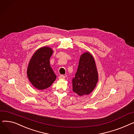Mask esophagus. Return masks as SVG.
<instances>
[{
	"label": "esophagus",
	"instance_id": "obj_1",
	"mask_svg": "<svg viewBox=\"0 0 134 134\" xmlns=\"http://www.w3.org/2000/svg\"><path fill=\"white\" fill-rule=\"evenodd\" d=\"M59 78L60 79H65V76L63 75H61L59 76Z\"/></svg>",
	"mask_w": 134,
	"mask_h": 134
}]
</instances>
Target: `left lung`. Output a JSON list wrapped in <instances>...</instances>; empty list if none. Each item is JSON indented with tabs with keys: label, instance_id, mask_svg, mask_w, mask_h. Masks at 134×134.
<instances>
[{
	"label": "left lung",
	"instance_id": "8db88e82",
	"mask_svg": "<svg viewBox=\"0 0 134 134\" xmlns=\"http://www.w3.org/2000/svg\"><path fill=\"white\" fill-rule=\"evenodd\" d=\"M98 73L94 59L90 52L81 55L75 77L72 79L73 91L79 96L88 95L95 88Z\"/></svg>",
	"mask_w": 134,
	"mask_h": 134
}]
</instances>
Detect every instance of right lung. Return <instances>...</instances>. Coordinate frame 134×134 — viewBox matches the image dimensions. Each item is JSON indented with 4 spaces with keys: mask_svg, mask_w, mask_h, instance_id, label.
I'll return each mask as SVG.
<instances>
[{
    "mask_svg": "<svg viewBox=\"0 0 134 134\" xmlns=\"http://www.w3.org/2000/svg\"><path fill=\"white\" fill-rule=\"evenodd\" d=\"M53 53L51 47H41L34 53L28 64L27 78L34 87L39 90L50 87L56 78L49 61Z\"/></svg>",
    "mask_w": 134,
    "mask_h": 134,
    "instance_id": "obj_1",
    "label": "right lung"
}]
</instances>
